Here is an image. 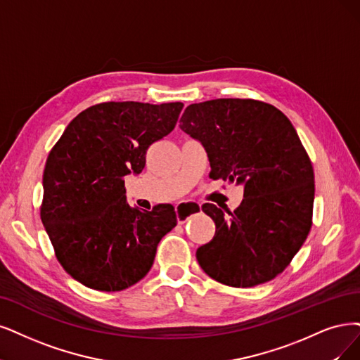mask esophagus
<instances>
[{"mask_svg":"<svg viewBox=\"0 0 360 360\" xmlns=\"http://www.w3.org/2000/svg\"><path fill=\"white\" fill-rule=\"evenodd\" d=\"M200 210V205L194 203V202H181L176 205V217H178V222L184 224L185 221L188 219V215L194 214V212Z\"/></svg>","mask_w":360,"mask_h":360,"instance_id":"34e87169","label":"esophagus"}]
</instances>
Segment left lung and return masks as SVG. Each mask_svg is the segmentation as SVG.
I'll use <instances>...</instances> for the list:
<instances>
[{
    "label": "left lung",
    "instance_id": "8db88e82",
    "mask_svg": "<svg viewBox=\"0 0 360 360\" xmlns=\"http://www.w3.org/2000/svg\"><path fill=\"white\" fill-rule=\"evenodd\" d=\"M179 127L200 141L212 179L243 185L234 212L202 206L217 231L195 257L203 271L233 288L281 274L311 229L314 173L289 118L254 99H214L185 108Z\"/></svg>",
    "mask_w": 360,
    "mask_h": 360
}]
</instances>
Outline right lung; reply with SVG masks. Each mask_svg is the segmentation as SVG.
<instances>
[{
  "label": "right lung",
  "mask_w": 360,
  "mask_h": 360,
  "mask_svg": "<svg viewBox=\"0 0 360 360\" xmlns=\"http://www.w3.org/2000/svg\"><path fill=\"white\" fill-rule=\"evenodd\" d=\"M184 103L103 102L79 112L53 146L39 215L58 261L102 292L138 283L175 227L172 205L131 207L124 176L141 173L148 146L175 129Z\"/></svg>",
  "instance_id": "obj_1"
}]
</instances>
